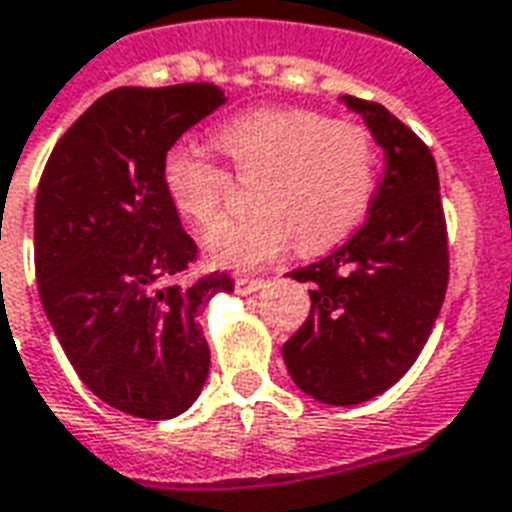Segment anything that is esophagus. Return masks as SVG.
Listing matches in <instances>:
<instances>
[{
    "instance_id": "1",
    "label": "esophagus",
    "mask_w": 512,
    "mask_h": 512,
    "mask_svg": "<svg viewBox=\"0 0 512 512\" xmlns=\"http://www.w3.org/2000/svg\"><path fill=\"white\" fill-rule=\"evenodd\" d=\"M267 285V280H251V277H237L235 280V291L240 293V296H251V293L261 291Z\"/></svg>"
}]
</instances>
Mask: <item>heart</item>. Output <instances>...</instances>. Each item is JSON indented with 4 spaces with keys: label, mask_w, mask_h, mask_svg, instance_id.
I'll return each instance as SVG.
<instances>
[{
    "label": "heart",
    "mask_w": 512,
    "mask_h": 512,
    "mask_svg": "<svg viewBox=\"0 0 512 512\" xmlns=\"http://www.w3.org/2000/svg\"><path fill=\"white\" fill-rule=\"evenodd\" d=\"M213 141L237 176L256 178L251 205L259 208L208 235L205 253L216 267H264L293 237L301 251H323L350 235L374 200L379 154L358 122L310 109H253L224 122ZM160 176L181 219L200 229L224 219L229 173L197 146H170Z\"/></svg>",
    "instance_id": "b5f03b06"
}]
</instances>
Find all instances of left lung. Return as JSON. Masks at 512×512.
<instances>
[{"instance_id":"8db88e82","label":"left lung","mask_w":512,"mask_h":512,"mask_svg":"<svg viewBox=\"0 0 512 512\" xmlns=\"http://www.w3.org/2000/svg\"><path fill=\"white\" fill-rule=\"evenodd\" d=\"M384 152L366 224L331 256L288 272L312 283V310L283 344L301 392L355 406L390 390L430 339L449 283L438 168L425 141L382 104L342 95Z\"/></svg>"}]
</instances>
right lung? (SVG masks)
<instances>
[{
	"label": "right lung",
	"mask_w": 512,
	"mask_h": 512,
	"mask_svg": "<svg viewBox=\"0 0 512 512\" xmlns=\"http://www.w3.org/2000/svg\"><path fill=\"white\" fill-rule=\"evenodd\" d=\"M227 98L216 85L117 87L45 165L34 205L39 299L85 387L117 411L173 419L211 368L200 312L229 275L173 285L197 256L162 186V157Z\"/></svg>",
	"instance_id": "add662e5"
}]
</instances>
